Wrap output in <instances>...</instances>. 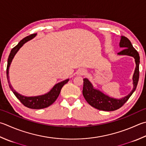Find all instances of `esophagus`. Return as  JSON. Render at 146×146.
<instances>
[{
	"label": "esophagus",
	"mask_w": 146,
	"mask_h": 146,
	"mask_svg": "<svg viewBox=\"0 0 146 146\" xmlns=\"http://www.w3.org/2000/svg\"><path fill=\"white\" fill-rule=\"evenodd\" d=\"M86 73V70L84 69V68H81V69H79L78 72V74L80 76H83L85 75Z\"/></svg>",
	"instance_id": "34e87169"
}]
</instances>
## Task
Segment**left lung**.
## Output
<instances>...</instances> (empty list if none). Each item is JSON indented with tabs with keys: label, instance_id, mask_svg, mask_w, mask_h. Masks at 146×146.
Segmentation results:
<instances>
[{
	"label": "left lung",
	"instance_id": "obj_1",
	"mask_svg": "<svg viewBox=\"0 0 146 146\" xmlns=\"http://www.w3.org/2000/svg\"><path fill=\"white\" fill-rule=\"evenodd\" d=\"M121 48L125 49L118 53V54L121 55H128L133 57L135 61L136 67L133 76V88L130 94H128L125 97L121 99H116L109 97V96L104 95L99 90L93 88L92 84L88 81V79L85 78L83 79V89H82V94H83L85 100L91 106L94 108L105 111H113L119 109L127 102V100L133 94L135 90L137 88V84L139 79V64L140 56L137 51L135 49L130 40L127 37L121 36L119 42Z\"/></svg>",
	"mask_w": 146,
	"mask_h": 146
}]
</instances>
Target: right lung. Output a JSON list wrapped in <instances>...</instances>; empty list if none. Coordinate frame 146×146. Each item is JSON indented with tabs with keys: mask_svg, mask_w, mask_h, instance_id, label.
Masks as SVG:
<instances>
[{
	"mask_svg": "<svg viewBox=\"0 0 146 146\" xmlns=\"http://www.w3.org/2000/svg\"><path fill=\"white\" fill-rule=\"evenodd\" d=\"M35 35H36V34H33L29 35V36L23 38V39L21 41H20V42H19L18 44L15 46V47H14L11 49V53L9 54V58H8V60H7L6 73H7V79L8 83H9V86L10 87V88L13 92L14 94H15L16 98H17L18 100L21 102V103L25 107H28V108L34 109H44V108H46V107H48L55 102L58 97L60 95L62 87L64 86V84H65L67 82H68V81H69V79H67V80H65L64 81L60 82L59 83L56 84L55 86L53 88V89H52L49 93H48L47 94H45L41 96H37V97H25V96L19 94V93L15 92V90H14L12 86L11 85L9 82V75H8V74H9V67L10 66V64L12 62L14 56H15L16 53H17L18 51L20 49V48L21 47V46H23L25 43L27 42V41L32 39L33 37H34L35 36Z\"/></svg>",
	"mask_w": 146,
	"mask_h": 146,
	"instance_id": "add662e5",
	"label": "right lung"
}]
</instances>
